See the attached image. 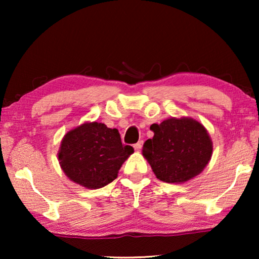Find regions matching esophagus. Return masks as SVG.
Listing matches in <instances>:
<instances>
[{"label":"esophagus","instance_id":"esophagus-1","mask_svg":"<svg viewBox=\"0 0 259 259\" xmlns=\"http://www.w3.org/2000/svg\"><path fill=\"white\" fill-rule=\"evenodd\" d=\"M142 146H143V140H140V142H138L137 144H135V145H134V147H135V150L136 151H140V150H142Z\"/></svg>","mask_w":259,"mask_h":259}]
</instances>
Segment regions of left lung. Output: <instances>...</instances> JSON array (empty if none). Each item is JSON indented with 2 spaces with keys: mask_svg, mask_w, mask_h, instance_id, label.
<instances>
[{
  "mask_svg": "<svg viewBox=\"0 0 259 259\" xmlns=\"http://www.w3.org/2000/svg\"><path fill=\"white\" fill-rule=\"evenodd\" d=\"M154 137L143 146V155L157 179L185 183L198 176L212 155V142L207 129L191 117H171L152 124Z\"/></svg>",
  "mask_w": 259,
  "mask_h": 259,
  "instance_id": "left-lung-1",
  "label": "left lung"
}]
</instances>
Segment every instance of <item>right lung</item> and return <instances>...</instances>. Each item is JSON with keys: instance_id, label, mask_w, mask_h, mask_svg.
Masks as SVG:
<instances>
[{"instance_id": "obj_1", "label": "right lung", "mask_w": 259, "mask_h": 259, "mask_svg": "<svg viewBox=\"0 0 259 259\" xmlns=\"http://www.w3.org/2000/svg\"><path fill=\"white\" fill-rule=\"evenodd\" d=\"M133 153V147L122 144L117 129L87 122L64 136L58 160L71 181L97 190L117 177L123 162Z\"/></svg>"}]
</instances>
